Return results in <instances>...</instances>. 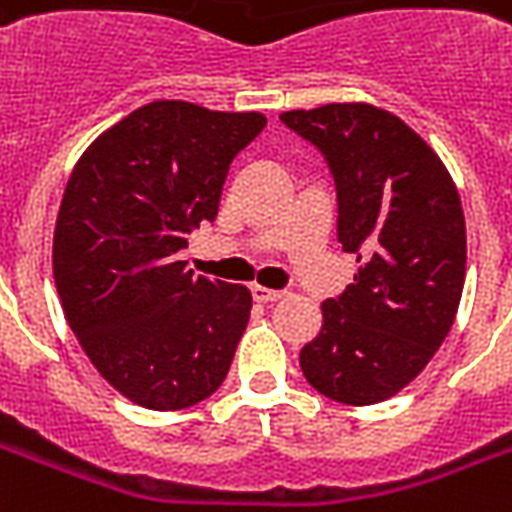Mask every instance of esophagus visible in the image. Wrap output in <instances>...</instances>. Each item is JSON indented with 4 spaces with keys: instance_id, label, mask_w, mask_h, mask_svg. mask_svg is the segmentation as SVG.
Listing matches in <instances>:
<instances>
[{
    "instance_id": "34e87169",
    "label": "esophagus",
    "mask_w": 512,
    "mask_h": 512,
    "mask_svg": "<svg viewBox=\"0 0 512 512\" xmlns=\"http://www.w3.org/2000/svg\"><path fill=\"white\" fill-rule=\"evenodd\" d=\"M252 299L260 301V304H271V301L285 299V293H282V290L263 288V285H252Z\"/></svg>"
}]
</instances>
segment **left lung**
I'll use <instances>...</instances> for the list:
<instances>
[{
	"label": "left lung",
	"instance_id": "left-lung-1",
	"mask_svg": "<svg viewBox=\"0 0 512 512\" xmlns=\"http://www.w3.org/2000/svg\"><path fill=\"white\" fill-rule=\"evenodd\" d=\"M279 120L321 147L337 183V241L362 263L321 304L301 373L345 406H373L425 370L450 332L466 277V222L436 150L386 109L326 104Z\"/></svg>",
	"mask_w": 512,
	"mask_h": 512
}]
</instances>
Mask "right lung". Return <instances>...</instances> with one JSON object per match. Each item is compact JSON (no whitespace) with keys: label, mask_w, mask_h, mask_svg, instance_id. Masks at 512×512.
Wrapping results in <instances>:
<instances>
[{"label":"right lung","mask_w":512,"mask_h":512,"mask_svg":"<svg viewBox=\"0 0 512 512\" xmlns=\"http://www.w3.org/2000/svg\"><path fill=\"white\" fill-rule=\"evenodd\" d=\"M263 126L260 112L153 101L106 128L68 178L51 249L62 312L136 406H194L233 365L252 293L194 277L178 252L216 219L230 161Z\"/></svg>","instance_id":"obj_1"}]
</instances>
